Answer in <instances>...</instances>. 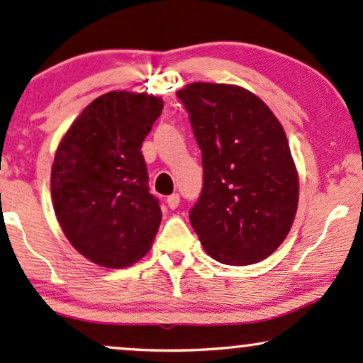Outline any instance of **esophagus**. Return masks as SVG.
I'll return each instance as SVG.
<instances>
[{"label": "esophagus", "instance_id": "obj_1", "mask_svg": "<svg viewBox=\"0 0 363 363\" xmlns=\"http://www.w3.org/2000/svg\"><path fill=\"white\" fill-rule=\"evenodd\" d=\"M179 202H181L179 194H172V196L167 197V201H166L167 207L172 208V211H174V208H177V206H179Z\"/></svg>", "mask_w": 363, "mask_h": 363}]
</instances>
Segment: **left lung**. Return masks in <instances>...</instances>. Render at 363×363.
<instances>
[{"label": "left lung", "instance_id": "1", "mask_svg": "<svg viewBox=\"0 0 363 363\" xmlns=\"http://www.w3.org/2000/svg\"><path fill=\"white\" fill-rule=\"evenodd\" d=\"M202 151L203 186L189 212L217 262L245 267L269 257L293 225L299 181L273 111L237 85L196 82L177 91Z\"/></svg>", "mask_w": 363, "mask_h": 363}]
</instances>
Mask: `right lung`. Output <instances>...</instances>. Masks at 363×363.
Returning a JSON list of instances; mask_svg holds the SVG:
<instances>
[{"instance_id": "right-lung-1", "label": "right lung", "mask_w": 363, "mask_h": 363, "mask_svg": "<svg viewBox=\"0 0 363 363\" xmlns=\"http://www.w3.org/2000/svg\"><path fill=\"white\" fill-rule=\"evenodd\" d=\"M161 111L157 96L108 91L82 111L55 151V216L72 247L100 267L138 262L160 228L141 145Z\"/></svg>"}]
</instances>
